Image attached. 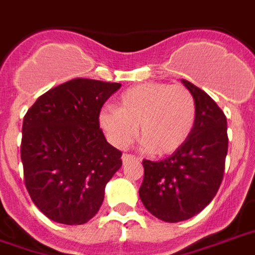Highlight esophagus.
<instances>
[{
    "mask_svg": "<svg viewBox=\"0 0 255 255\" xmlns=\"http://www.w3.org/2000/svg\"><path fill=\"white\" fill-rule=\"evenodd\" d=\"M122 159H123V163H127V162L133 161V159H139V158H136V156L132 155V154H123Z\"/></svg>",
    "mask_w": 255,
    "mask_h": 255,
    "instance_id": "esophagus-1",
    "label": "esophagus"
}]
</instances>
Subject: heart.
Returning a JSON list of instances; mask_svg holds the SVG:
<instances>
[{
  "label": "heart",
  "instance_id": "1",
  "mask_svg": "<svg viewBox=\"0 0 255 255\" xmlns=\"http://www.w3.org/2000/svg\"><path fill=\"white\" fill-rule=\"evenodd\" d=\"M196 100L182 85L147 82L122 93L118 108L104 107L100 127L109 142L126 148L136 136L155 155L177 151L189 137L196 123Z\"/></svg>",
  "mask_w": 255,
  "mask_h": 255
}]
</instances>
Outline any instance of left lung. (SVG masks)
I'll return each instance as SVG.
<instances>
[{"mask_svg": "<svg viewBox=\"0 0 255 255\" xmlns=\"http://www.w3.org/2000/svg\"><path fill=\"white\" fill-rule=\"evenodd\" d=\"M196 100V123L182 146L162 161H143L139 196L155 218L177 223L193 218L212 201L223 181L228 150L227 119L204 90L186 80Z\"/></svg>", "mask_w": 255, "mask_h": 255, "instance_id": "obj_1", "label": "left lung"}]
</instances>
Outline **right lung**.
I'll list each match as a JSON object with an SVG mask.
<instances>
[{
    "label": "right lung",
    "mask_w": 255,
    "mask_h": 255,
    "mask_svg": "<svg viewBox=\"0 0 255 255\" xmlns=\"http://www.w3.org/2000/svg\"><path fill=\"white\" fill-rule=\"evenodd\" d=\"M122 84L74 78L52 88L24 116L21 162L33 204L62 224H84L99 212L105 185L122 167V151L100 128L99 113Z\"/></svg>",
    "instance_id": "obj_1"
}]
</instances>
